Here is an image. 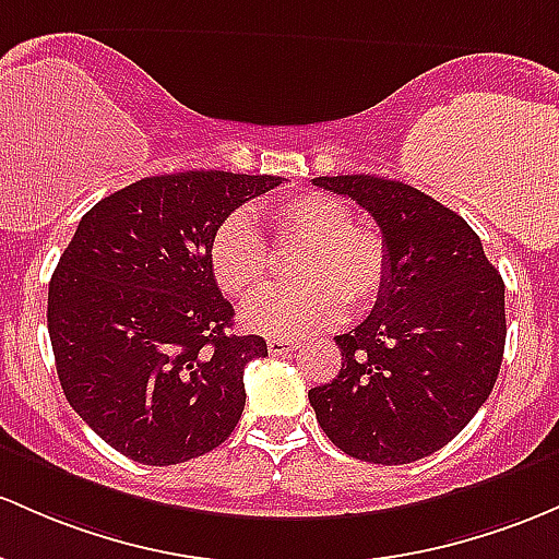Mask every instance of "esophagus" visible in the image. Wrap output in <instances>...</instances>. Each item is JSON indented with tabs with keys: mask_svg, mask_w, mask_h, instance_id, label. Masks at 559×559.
Returning <instances> with one entry per match:
<instances>
[{
	"mask_svg": "<svg viewBox=\"0 0 559 559\" xmlns=\"http://www.w3.org/2000/svg\"><path fill=\"white\" fill-rule=\"evenodd\" d=\"M267 349L270 355H289L294 349V342L284 340V336H273V340H267Z\"/></svg>",
	"mask_w": 559,
	"mask_h": 559,
	"instance_id": "esophagus-1",
	"label": "esophagus"
}]
</instances>
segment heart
<instances>
[{"mask_svg": "<svg viewBox=\"0 0 559 559\" xmlns=\"http://www.w3.org/2000/svg\"><path fill=\"white\" fill-rule=\"evenodd\" d=\"M270 228L281 247H302L297 286L267 294L243 308L249 329L273 336H302L345 321L347 302L366 310L382 297L390 278V249L369 225H353L345 201L305 193L270 210ZM212 278L228 297L247 302L267 286L270 249L247 212H230L212 233Z\"/></svg>", "mask_w": 559, "mask_h": 559, "instance_id": "heart-1", "label": "heart"}]
</instances>
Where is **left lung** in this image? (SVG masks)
<instances>
[{
    "label": "left lung",
    "mask_w": 559,
    "mask_h": 559,
    "mask_svg": "<svg viewBox=\"0 0 559 559\" xmlns=\"http://www.w3.org/2000/svg\"><path fill=\"white\" fill-rule=\"evenodd\" d=\"M377 219L390 278L371 316L334 336L342 369L308 392L331 443L371 464H411L451 443L499 377L504 281L477 233L432 195L373 175L316 177Z\"/></svg>",
    "instance_id": "1"
}]
</instances>
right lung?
<instances>
[{
    "label": "right lung",
    "instance_id": "right-lung-1",
    "mask_svg": "<svg viewBox=\"0 0 559 559\" xmlns=\"http://www.w3.org/2000/svg\"><path fill=\"white\" fill-rule=\"evenodd\" d=\"M275 186L217 169L145 177L97 201L60 257L47 297L60 388L132 462L204 456L241 419L243 369L267 345L230 331L206 251L230 212Z\"/></svg>",
    "mask_w": 559,
    "mask_h": 559
}]
</instances>
